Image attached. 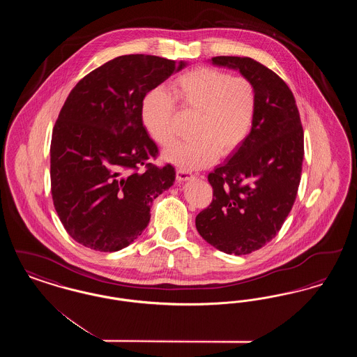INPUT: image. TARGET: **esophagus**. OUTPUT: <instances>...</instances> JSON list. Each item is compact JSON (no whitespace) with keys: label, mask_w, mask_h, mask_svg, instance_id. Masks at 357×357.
I'll use <instances>...</instances> for the list:
<instances>
[{"label":"esophagus","mask_w":357,"mask_h":357,"mask_svg":"<svg viewBox=\"0 0 357 357\" xmlns=\"http://www.w3.org/2000/svg\"><path fill=\"white\" fill-rule=\"evenodd\" d=\"M194 175L191 172H188L186 170H178L176 171V179L179 182H186L188 179H191Z\"/></svg>","instance_id":"esophagus-1"}]
</instances>
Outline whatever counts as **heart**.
Here are the masks:
<instances>
[{
	"instance_id": "1",
	"label": "heart",
	"mask_w": 357,
	"mask_h": 357,
	"mask_svg": "<svg viewBox=\"0 0 357 357\" xmlns=\"http://www.w3.org/2000/svg\"><path fill=\"white\" fill-rule=\"evenodd\" d=\"M171 95L153 89L143 100L142 119L153 142L172 143L175 102L182 111L197 114L194 139L174 144L165 158L183 170L211 165L220 153H233L252 131L257 112V89L252 80L214 67H198L171 83Z\"/></svg>"
}]
</instances>
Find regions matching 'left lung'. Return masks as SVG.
Returning <instances> with one entry per match:
<instances>
[{
    "instance_id": "left-lung-1",
    "label": "left lung",
    "mask_w": 357,
    "mask_h": 357,
    "mask_svg": "<svg viewBox=\"0 0 357 357\" xmlns=\"http://www.w3.org/2000/svg\"><path fill=\"white\" fill-rule=\"evenodd\" d=\"M214 66L238 69L257 89L250 134L233 156L208 174L213 201L195 226L226 255H249L277 236L301 181L304 130L294 96L272 69L250 57L217 56Z\"/></svg>"
}]
</instances>
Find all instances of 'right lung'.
I'll return each mask as SVG.
<instances>
[{
  "label": "right lung",
  "instance_id": "obj_1",
  "mask_svg": "<svg viewBox=\"0 0 357 357\" xmlns=\"http://www.w3.org/2000/svg\"><path fill=\"white\" fill-rule=\"evenodd\" d=\"M185 66L126 54L70 91L52 132V199L67 233L85 248L118 252L132 243L150 222L153 199L172 186L175 169L151 163L159 151L142 107L150 91Z\"/></svg>",
  "mask_w": 357,
  "mask_h": 357
}]
</instances>
